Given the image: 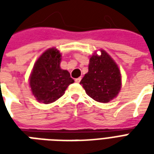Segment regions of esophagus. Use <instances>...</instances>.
Returning a JSON list of instances; mask_svg holds the SVG:
<instances>
[{
    "label": "esophagus",
    "mask_w": 154,
    "mask_h": 154,
    "mask_svg": "<svg viewBox=\"0 0 154 154\" xmlns=\"http://www.w3.org/2000/svg\"><path fill=\"white\" fill-rule=\"evenodd\" d=\"M81 80H82V78H81V77H78V78H76V79H75V82H77V83H79L81 82Z\"/></svg>",
    "instance_id": "esophagus-1"
}]
</instances>
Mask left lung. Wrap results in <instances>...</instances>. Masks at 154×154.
Segmentation results:
<instances>
[{
    "mask_svg": "<svg viewBox=\"0 0 154 154\" xmlns=\"http://www.w3.org/2000/svg\"><path fill=\"white\" fill-rule=\"evenodd\" d=\"M90 58L88 72L80 84L86 93L98 102L107 103L118 95L121 88V75L117 64L106 51Z\"/></svg>",
    "mask_w": 154,
    "mask_h": 154,
    "instance_id": "8db88e82",
    "label": "left lung"
}]
</instances>
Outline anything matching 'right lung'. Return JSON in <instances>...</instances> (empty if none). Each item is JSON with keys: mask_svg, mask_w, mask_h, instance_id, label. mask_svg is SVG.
Returning a JSON list of instances; mask_svg holds the SVG:
<instances>
[{"mask_svg": "<svg viewBox=\"0 0 154 154\" xmlns=\"http://www.w3.org/2000/svg\"><path fill=\"white\" fill-rule=\"evenodd\" d=\"M61 59L59 51L52 48L45 51L35 63L29 77V86L38 102H54L74 82L70 73L60 67Z\"/></svg>", "mask_w": 154, "mask_h": 154, "instance_id": "add662e5", "label": "right lung"}]
</instances>
